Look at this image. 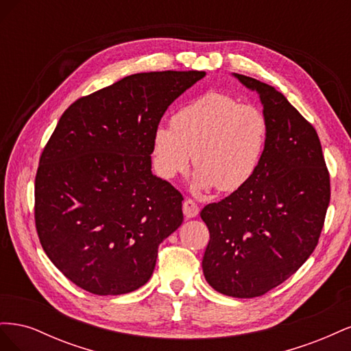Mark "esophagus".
<instances>
[{
	"label": "esophagus",
	"mask_w": 351,
	"mask_h": 351,
	"mask_svg": "<svg viewBox=\"0 0 351 351\" xmlns=\"http://www.w3.org/2000/svg\"><path fill=\"white\" fill-rule=\"evenodd\" d=\"M183 212H184V217L186 218H195L199 214V206L195 200L192 199H186L184 204H183Z\"/></svg>",
	"instance_id": "obj_1"
}]
</instances>
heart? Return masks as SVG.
I'll return each mask as SVG.
<instances>
[{
  "instance_id": "b5f03b06",
  "label": "heart",
  "mask_w": 351,
  "mask_h": 351,
  "mask_svg": "<svg viewBox=\"0 0 351 351\" xmlns=\"http://www.w3.org/2000/svg\"><path fill=\"white\" fill-rule=\"evenodd\" d=\"M268 139L269 123L259 107L209 90L177 110L171 125L155 127L152 161L171 180L187 171L193 155L196 190L236 192L258 173Z\"/></svg>"
}]
</instances>
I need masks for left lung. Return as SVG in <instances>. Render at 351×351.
I'll return each instance as SVG.
<instances>
[{
    "label": "left lung",
    "mask_w": 351,
    "mask_h": 351,
    "mask_svg": "<svg viewBox=\"0 0 351 351\" xmlns=\"http://www.w3.org/2000/svg\"><path fill=\"white\" fill-rule=\"evenodd\" d=\"M232 76L259 95L269 139L250 182L202 209L210 234L202 268L218 293L250 299L290 278L311 256L331 187L313 125L269 84Z\"/></svg>",
    "instance_id": "1"
}]
</instances>
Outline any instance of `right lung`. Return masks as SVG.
Wrapping results in <instances>:
<instances>
[{"mask_svg":"<svg viewBox=\"0 0 351 351\" xmlns=\"http://www.w3.org/2000/svg\"><path fill=\"white\" fill-rule=\"evenodd\" d=\"M205 71L127 76L77 99L40 155L35 221L47 256L80 289L145 285L158 246L182 226V193L152 174V132Z\"/></svg>","mask_w":351,"mask_h":351,"instance_id":"1","label":"right lung"}]
</instances>
